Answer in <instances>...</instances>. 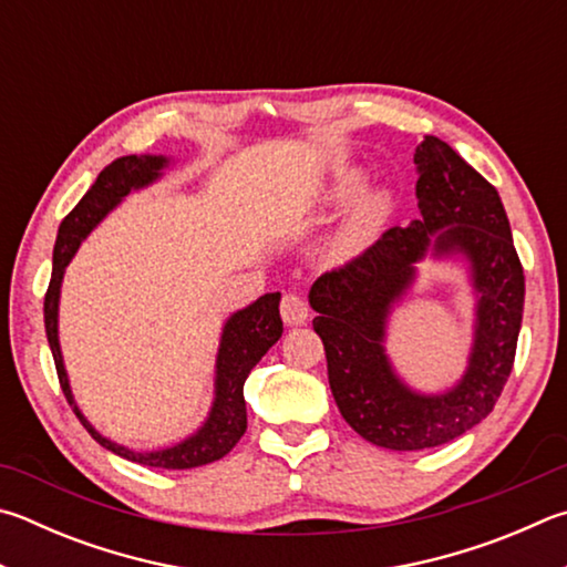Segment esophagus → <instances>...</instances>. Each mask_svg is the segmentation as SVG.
<instances>
[{
  "label": "esophagus",
  "mask_w": 567,
  "mask_h": 567,
  "mask_svg": "<svg viewBox=\"0 0 567 567\" xmlns=\"http://www.w3.org/2000/svg\"><path fill=\"white\" fill-rule=\"evenodd\" d=\"M280 315L285 319V324L295 327V324H305L307 322V315H310V310H307V302L302 300L300 295L287 292L282 297V302H280Z\"/></svg>",
  "instance_id": "1"
}]
</instances>
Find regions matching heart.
Here are the masks:
<instances>
[{"instance_id": "1", "label": "heart", "mask_w": 567, "mask_h": 567, "mask_svg": "<svg viewBox=\"0 0 567 567\" xmlns=\"http://www.w3.org/2000/svg\"><path fill=\"white\" fill-rule=\"evenodd\" d=\"M364 176L357 168H344L337 173L332 181V188L327 193V200L332 205H342L352 200L354 195L362 190ZM391 210V198L384 190L369 193L362 200L357 203L354 213L349 215L347 223L339 228L332 240V255L337 260H352L359 252H362L369 243H372L374 233L382 228L386 215Z\"/></svg>"}]
</instances>
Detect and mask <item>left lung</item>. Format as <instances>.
I'll list each match as a JSON object with an SVG mask.
<instances>
[{
	"label": "left lung",
	"instance_id": "8db88e82",
	"mask_svg": "<svg viewBox=\"0 0 567 567\" xmlns=\"http://www.w3.org/2000/svg\"><path fill=\"white\" fill-rule=\"evenodd\" d=\"M414 163L421 218L389 228L354 260L317 277L310 290L312 327L322 337L339 411L359 436L391 451L449 444L491 414L516 359L526 300L498 190L436 136L419 143ZM426 251L466 256L480 297L467 374L446 395L411 392L383 352L385 317Z\"/></svg>",
	"mask_w": 567,
	"mask_h": 567
}]
</instances>
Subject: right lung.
Here are the masks:
<instances>
[{"label": "right lung", "mask_w": 567, "mask_h": 567, "mask_svg": "<svg viewBox=\"0 0 567 567\" xmlns=\"http://www.w3.org/2000/svg\"><path fill=\"white\" fill-rule=\"evenodd\" d=\"M168 166L166 156H123L99 173L96 183L86 190L84 198L71 210L59 225L56 245H54V270H51V282L44 297V327L47 339L54 354L59 384L69 406L74 409L81 424L91 434V439L99 441L101 446L113 451L121 458H128L141 466L153 468H195L205 466L230 454L233 446L238 444L240 436L248 429V409H245L243 386L245 379L252 372V367L260 362L267 349H270L277 339L282 337V319H280V292L262 295L250 307L235 312L223 327L218 362H215V399L213 409L205 424L195 431L181 444L161 451H133L126 446H118L101 436L99 431L89 424L81 414L74 394H71L69 377L64 369V359H61L59 347V292L61 280H64V270L71 262V257L79 250L81 240L96 228V225L106 218V215L116 208V205L126 198L131 190L146 188L148 183L161 178V171Z\"/></svg>", "instance_id": "add662e5"}]
</instances>
